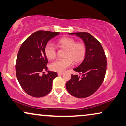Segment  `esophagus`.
Here are the masks:
<instances>
[{
  "label": "esophagus",
  "mask_w": 126,
  "mask_h": 126,
  "mask_svg": "<svg viewBox=\"0 0 126 126\" xmlns=\"http://www.w3.org/2000/svg\"><path fill=\"white\" fill-rule=\"evenodd\" d=\"M57 74H58V75H62L63 74V72H58V73H57Z\"/></svg>",
  "instance_id": "1"
}]
</instances>
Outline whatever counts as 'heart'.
<instances>
[{
	"mask_svg": "<svg viewBox=\"0 0 126 126\" xmlns=\"http://www.w3.org/2000/svg\"><path fill=\"white\" fill-rule=\"evenodd\" d=\"M57 44L59 47L66 49L64 59H57L51 63V70L63 72L68 67L75 63H80L83 60L86 53V47L83 43H76L75 39L70 37H63L59 39ZM44 53L49 59H54L56 56V48L54 44L48 43L44 47Z\"/></svg>",
	"mask_w": 126,
	"mask_h": 126,
	"instance_id": "b5f03b06",
	"label": "heart"
}]
</instances>
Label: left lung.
<instances>
[{
	"instance_id": "obj_1",
	"label": "left lung",
	"mask_w": 126,
	"mask_h": 126,
	"mask_svg": "<svg viewBox=\"0 0 126 126\" xmlns=\"http://www.w3.org/2000/svg\"><path fill=\"white\" fill-rule=\"evenodd\" d=\"M81 38L86 47L85 57L82 63L73 70L81 77L72 75L66 84L70 94L84 98L93 94L100 87L104 79L107 69V57L101 43L88 32L70 33Z\"/></svg>"
}]
</instances>
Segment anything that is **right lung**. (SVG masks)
Here are the masks:
<instances>
[{
	"mask_svg": "<svg viewBox=\"0 0 126 126\" xmlns=\"http://www.w3.org/2000/svg\"><path fill=\"white\" fill-rule=\"evenodd\" d=\"M60 34L48 31H37L22 44L16 62V75L20 85L27 94L35 98L47 95L53 86V79L57 76L55 72L47 71L48 59L44 47L49 40Z\"/></svg>",
	"mask_w": 126,
	"mask_h": 126,
	"instance_id": "1",
	"label": "right lung"
}]
</instances>
